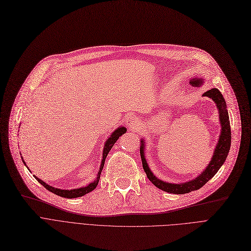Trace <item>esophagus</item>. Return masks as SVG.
<instances>
[{
  "label": "esophagus",
  "mask_w": 251,
  "mask_h": 251,
  "mask_svg": "<svg viewBox=\"0 0 251 251\" xmlns=\"http://www.w3.org/2000/svg\"><path fill=\"white\" fill-rule=\"evenodd\" d=\"M126 124H127V126H128V128L130 130H134V131L139 128V125H140L139 120L136 117H129V118H127Z\"/></svg>",
  "instance_id": "esophagus-1"
}]
</instances>
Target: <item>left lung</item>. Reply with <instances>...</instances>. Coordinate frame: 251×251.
Listing matches in <instances>:
<instances>
[{"instance_id":"left-lung-1","label":"left lung","mask_w":251,"mask_h":251,"mask_svg":"<svg viewBox=\"0 0 251 251\" xmlns=\"http://www.w3.org/2000/svg\"><path fill=\"white\" fill-rule=\"evenodd\" d=\"M193 86H201L202 81L198 79H194L193 81L190 82ZM203 96H208L211 100H214L216 103L217 107H219V112H220V120H221V124H222V133L220 136L219 144H217L215 150H214V154L212 157V160L208 164V166L206 167V169L200 174V176L195 178L191 181L184 182V183H169L162 181L158 179L154 174H152L148 166V163L145 158V146H144V140L141 139V148H140V157L141 161H143V167L145 172L147 173L148 178L152 182V184H155L157 188H159L162 191H165L167 193L171 194H187L192 191H197L200 188H202L204 184L211 179L215 173L219 171V169L222 167V165L225 163L226 156L228 154V151H230L231 148V126H230V121H228V114L226 111V104L225 101V99L223 97L222 93L220 92L219 89L212 88L208 91H206Z\"/></svg>"}]
</instances>
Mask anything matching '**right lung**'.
<instances>
[{"instance_id":"add662e5","label":"right lung","mask_w":251,"mask_h":251,"mask_svg":"<svg viewBox=\"0 0 251 251\" xmlns=\"http://www.w3.org/2000/svg\"><path fill=\"white\" fill-rule=\"evenodd\" d=\"M126 132V128L125 127H120L118 128L117 130H115V131L113 132V134L111 135V137L108 138L106 141H105V146H104V149H103V154H102V161H101V165H100V171H99V174H97V178L95 181L91 182L90 184H88V186L85 187V188H80V189H75V190H59V189H55L53 188L51 186H49V184L45 183L43 180L39 179L38 177H36V179L42 184L43 187L46 188L48 191L52 192L53 194L55 195H58L60 196V197H63V198H77V197H81V196L89 193L91 191H93L97 184H99V181H100V173H101V170L103 168V165H104V161H105V158L108 154V151H111L112 147L115 145L116 141L118 140V138L123 135L124 133Z\"/></svg>"}]
</instances>
